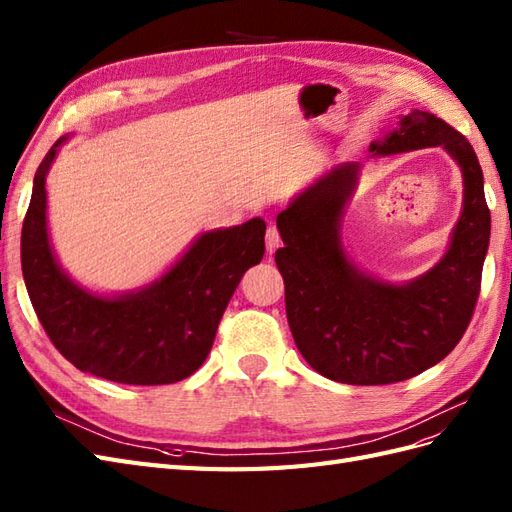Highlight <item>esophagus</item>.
<instances>
[{
  "instance_id": "obj_1",
  "label": "esophagus",
  "mask_w": 512,
  "mask_h": 512,
  "mask_svg": "<svg viewBox=\"0 0 512 512\" xmlns=\"http://www.w3.org/2000/svg\"><path fill=\"white\" fill-rule=\"evenodd\" d=\"M280 243H282V239H280L278 226H275V224H269V228H267V252H269V254H273V252L278 250V247H280Z\"/></svg>"
}]
</instances>
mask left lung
<instances>
[{"instance_id":"8db88e82","label":"left lung","mask_w":512,"mask_h":512,"mask_svg":"<svg viewBox=\"0 0 512 512\" xmlns=\"http://www.w3.org/2000/svg\"><path fill=\"white\" fill-rule=\"evenodd\" d=\"M444 146L463 172V213L446 256L409 284H383L359 273L340 247V217L357 181L342 163L278 215L284 247L275 252L290 331L306 362L349 385H388L441 362L472 321L487 256L491 213L478 157L467 137L431 112L400 118L372 144L375 155Z\"/></svg>"}]
</instances>
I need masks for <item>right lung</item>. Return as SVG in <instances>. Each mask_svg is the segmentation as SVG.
Here are the masks:
<instances>
[{"instance_id": "right-lung-1", "label": "right lung", "mask_w": 512, "mask_h": 512, "mask_svg": "<svg viewBox=\"0 0 512 512\" xmlns=\"http://www.w3.org/2000/svg\"><path fill=\"white\" fill-rule=\"evenodd\" d=\"M58 140L34 176L21 230V269L40 325L75 368L116 383L187 379L209 355L243 273L265 254V222L204 232L189 252L140 293L96 297L66 278L47 237L45 176Z\"/></svg>"}]
</instances>
